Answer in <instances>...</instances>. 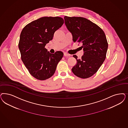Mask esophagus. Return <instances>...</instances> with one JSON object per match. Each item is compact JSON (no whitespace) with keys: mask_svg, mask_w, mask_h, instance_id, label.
<instances>
[{"mask_svg":"<svg viewBox=\"0 0 128 128\" xmlns=\"http://www.w3.org/2000/svg\"><path fill=\"white\" fill-rule=\"evenodd\" d=\"M64 56H66V57H69V56H70V54H67V53H64Z\"/></svg>","mask_w":128,"mask_h":128,"instance_id":"1","label":"esophagus"}]
</instances>
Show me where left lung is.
<instances>
[{
	"label": "left lung",
	"instance_id": "obj_1",
	"mask_svg": "<svg viewBox=\"0 0 128 128\" xmlns=\"http://www.w3.org/2000/svg\"><path fill=\"white\" fill-rule=\"evenodd\" d=\"M65 24L72 34L74 42L82 45L84 54L82 58L77 59V64L72 70L76 76L88 78L96 74L102 66L106 58L108 48L106 38L103 30L98 25L82 17H64Z\"/></svg>",
	"mask_w": 128,
	"mask_h": 128
}]
</instances>
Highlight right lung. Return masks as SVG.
<instances>
[{
	"label": "right lung",
	"instance_id": "add662e5",
	"mask_svg": "<svg viewBox=\"0 0 128 128\" xmlns=\"http://www.w3.org/2000/svg\"><path fill=\"white\" fill-rule=\"evenodd\" d=\"M64 23V19L60 17H43L22 29L18 44L21 59L35 78L43 80L52 77L63 57L62 51L51 54L45 46Z\"/></svg>",
	"mask_w": 128,
	"mask_h": 128
}]
</instances>
